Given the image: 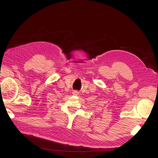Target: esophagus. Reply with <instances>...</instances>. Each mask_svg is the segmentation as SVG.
I'll list each match as a JSON object with an SVG mask.
<instances>
[{
    "mask_svg": "<svg viewBox=\"0 0 158 158\" xmlns=\"http://www.w3.org/2000/svg\"><path fill=\"white\" fill-rule=\"evenodd\" d=\"M73 95H74V96H77V95L79 94V93H78V91H74L73 92Z\"/></svg>",
    "mask_w": 158,
    "mask_h": 158,
    "instance_id": "34e87169",
    "label": "esophagus"
}]
</instances>
